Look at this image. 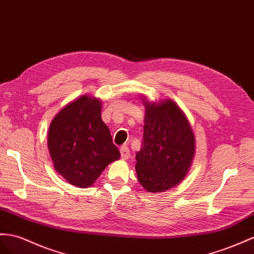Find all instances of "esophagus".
<instances>
[{"label": "esophagus", "mask_w": 254, "mask_h": 254, "mask_svg": "<svg viewBox=\"0 0 254 254\" xmlns=\"http://www.w3.org/2000/svg\"><path fill=\"white\" fill-rule=\"evenodd\" d=\"M120 153H121V158L123 160H127L129 158V150L127 146H122L120 148Z\"/></svg>", "instance_id": "esophagus-1"}]
</instances>
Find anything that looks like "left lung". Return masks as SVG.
<instances>
[{"instance_id":"8db88e82","label":"left lung","mask_w":254,"mask_h":254,"mask_svg":"<svg viewBox=\"0 0 254 254\" xmlns=\"http://www.w3.org/2000/svg\"><path fill=\"white\" fill-rule=\"evenodd\" d=\"M145 106L144 141L136 153L135 170L147 192H165L178 186L189 173L195 157V136L187 116L171 99Z\"/></svg>"}]
</instances>
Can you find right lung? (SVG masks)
<instances>
[{"instance_id": "1", "label": "right lung", "mask_w": 254, "mask_h": 254, "mask_svg": "<svg viewBox=\"0 0 254 254\" xmlns=\"http://www.w3.org/2000/svg\"><path fill=\"white\" fill-rule=\"evenodd\" d=\"M101 112L100 99L80 95L61 108L48 129L55 170L69 185L82 189L92 186L108 164L120 159Z\"/></svg>"}]
</instances>
